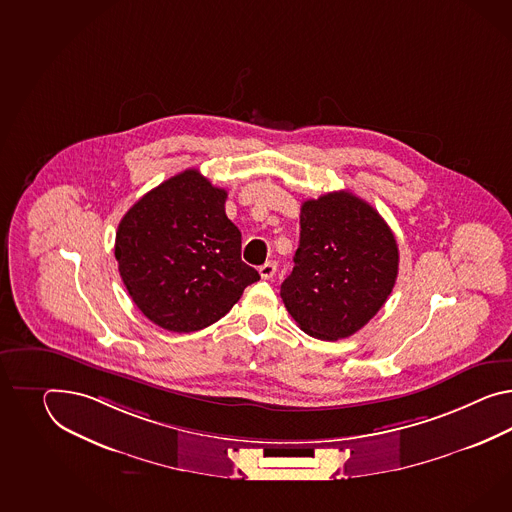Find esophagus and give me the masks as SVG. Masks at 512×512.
Masks as SVG:
<instances>
[{"instance_id":"1","label":"esophagus","mask_w":512,"mask_h":512,"mask_svg":"<svg viewBox=\"0 0 512 512\" xmlns=\"http://www.w3.org/2000/svg\"><path fill=\"white\" fill-rule=\"evenodd\" d=\"M275 270H277V262L266 261L262 264L261 268H259V274H261L262 279H272Z\"/></svg>"}]
</instances>
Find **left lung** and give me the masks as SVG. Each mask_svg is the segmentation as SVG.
<instances>
[{
	"label": "left lung",
	"mask_w": 512,
	"mask_h": 512,
	"mask_svg": "<svg viewBox=\"0 0 512 512\" xmlns=\"http://www.w3.org/2000/svg\"><path fill=\"white\" fill-rule=\"evenodd\" d=\"M300 246L281 298L301 331L351 337L385 305L398 277L394 233L370 203L338 190L303 201Z\"/></svg>",
	"instance_id": "1"
}]
</instances>
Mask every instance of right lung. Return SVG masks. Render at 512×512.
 Here are the masks:
<instances>
[{
    "label": "right lung",
    "instance_id": "right-lung-1",
    "mask_svg": "<svg viewBox=\"0 0 512 512\" xmlns=\"http://www.w3.org/2000/svg\"><path fill=\"white\" fill-rule=\"evenodd\" d=\"M227 190L190 168L125 212L114 257L129 296L153 324L192 333L218 322L261 275L240 259Z\"/></svg>",
    "mask_w": 512,
    "mask_h": 512
}]
</instances>
